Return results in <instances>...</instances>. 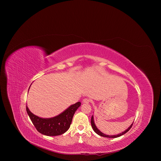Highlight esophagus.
Here are the masks:
<instances>
[{
  "label": "esophagus",
  "mask_w": 161,
  "mask_h": 161,
  "mask_svg": "<svg viewBox=\"0 0 161 161\" xmlns=\"http://www.w3.org/2000/svg\"><path fill=\"white\" fill-rule=\"evenodd\" d=\"M82 102L84 103H89V102H91V99L87 98H84V99L83 100Z\"/></svg>",
  "instance_id": "34e87169"
}]
</instances>
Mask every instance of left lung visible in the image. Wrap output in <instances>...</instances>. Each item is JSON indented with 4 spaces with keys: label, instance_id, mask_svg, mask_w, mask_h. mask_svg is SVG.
<instances>
[{
    "label": "left lung",
    "instance_id": "obj_1",
    "mask_svg": "<svg viewBox=\"0 0 161 161\" xmlns=\"http://www.w3.org/2000/svg\"><path fill=\"white\" fill-rule=\"evenodd\" d=\"M133 123L131 125V126L126 130V131H125L124 132H123L122 133H121V134H119V135H115V136H109V135H105V134H103V133H102L101 131H100L98 130V128L96 127V126H95V123H94V121H93V116H92V118H91V125H92V128H93V131L97 133V134H98V135H100V136H103V137H106V138H118V137H119V136H121V135H123L124 134H125L126 133H127L130 129H131V128L132 127V126H133Z\"/></svg>",
    "mask_w": 161,
    "mask_h": 161
}]
</instances>
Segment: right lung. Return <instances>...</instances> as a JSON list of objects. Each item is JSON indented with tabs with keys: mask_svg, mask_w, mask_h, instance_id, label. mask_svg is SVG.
Listing matches in <instances>:
<instances>
[{
	"mask_svg": "<svg viewBox=\"0 0 161 161\" xmlns=\"http://www.w3.org/2000/svg\"><path fill=\"white\" fill-rule=\"evenodd\" d=\"M81 103L78 102L70 106L61 114L52 118H42L33 115L26 107V110L33 125L40 133L46 136H58L66 132L70 126L72 118Z\"/></svg>",
	"mask_w": 161,
	"mask_h": 161,
	"instance_id": "add662e5",
	"label": "right lung"
}]
</instances>
